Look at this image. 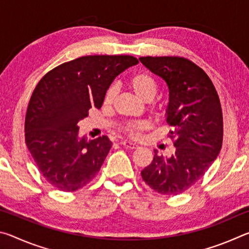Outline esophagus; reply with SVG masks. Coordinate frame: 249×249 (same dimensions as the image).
<instances>
[{
    "label": "esophagus",
    "instance_id": "esophagus-1",
    "mask_svg": "<svg viewBox=\"0 0 249 249\" xmlns=\"http://www.w3.org/2000/svg\"><path fill=\"white\" fill-rule=\"evenodd\" d=\"M121 145L126 147V148H129V149H136L138 147L136 144H134V142H127V141L121 142Z\"/></svg>",
    "mask_w": 249,
    "mask_h": 249
}]
</instances>
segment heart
<instances>
[{
	"instance_id": "obj_1",
	"label": "heart",
	"mask_w": 249,
	"mask_h": 249,
	"mask_svg": "<svg viewBox=\"0 0 249 249\" xmlns=\"http://www.w3.org/2000/svg\"><path fill=\"white\" fill-rule=\"evenodd\" d=\"M127 84L129 89L132 90L141 100L145 101V102H148V101L153 100L158 92L157 80L154 78V75H151L149 72H146V71H141V72L133 74L132 77L128 79ZM115 88L111 87L107 91V93H105L104 104L111 105L115 99ZM154 108L155 111H161L162 107L161 105H156ZM147 126L148 125H147V123L144 121L128 122V123H125L121 126L119 128V132L125 135V136L133 138V140H136V138L141 137L142 132L147 128Z\"/></svg>"
}]
</instances>
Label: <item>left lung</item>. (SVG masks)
<instances>
[{
  "label": "left lung",
  "instance_id": "8db88e82",
  "mask_svg": "<svg viewBox=\"0 0 249 249\" xmlns=\"http://www.w3.org/2000/svg\"><path fill=\"white\" fill-rule=\"evenodd\" d=\"M150 71L161 77L169 89L167 123L176 153L163 158L154 153L142 178L154 191L180 195L204 176L220 153L223 113L215 87L205 71L178 56L141 57Z\"/></svg>",
  "mask_w": 249,
  "mask_h": 249
}]
</instances>
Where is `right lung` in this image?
Returning <instances> with one entry per match:
<instances>
[{"instance_id":"1","label":"right lung","mask_w":249,"mask_h":249,"mask_svg":"<svg viewBox=\"0 0 249 249\" xmlns=\"http://www.w3.org/2000/svg\"><path fill=\"white\" fill-rule=\"evenodd\" d=\"M138 64L128 54H94L48 71L33 91L25 116V142L44 178L73 192L99 174L112 147L107 136L78 138V122L102 107L113 80Z\"/></svg>"}]
</instances>
